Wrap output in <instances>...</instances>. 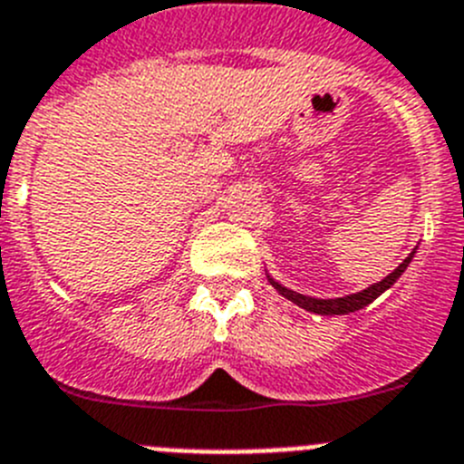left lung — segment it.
Here are the masks:
<instances>
[{
  "instance_id": "obj_1",
  "label": "left lung",
  "mask_w": 464,
  "mask_h": 464,
  "mask_svg": "<svg viewBox=\"0 0 464 464\" xmlns=\"http://www.w3.org/2000/svg\"><path fill=\"white\" fill-rule=\"evenodd\" d=\"M416 251L418 248H413L411 253H409V257L404 262H401L400 267L392 269L391 274L385 278H381V281L372 283L370 288L360 290V293H351V295H343V297H311V295H302V293H295V290L285 288V285H281V283L276 281V278L272 276V274L267 272V278L269 283L274 285V290H278V295H283L285 299H290L293 304L302 306L304 311H311V314H318V315H346V314H353V311H360L364 309L367 304H372L376 297H381V295L385 293L388 288H392L397 283V278L401 276V274L407 272V267L411 265V260L416 257Z\"/></svg>"
}]
</instances>
